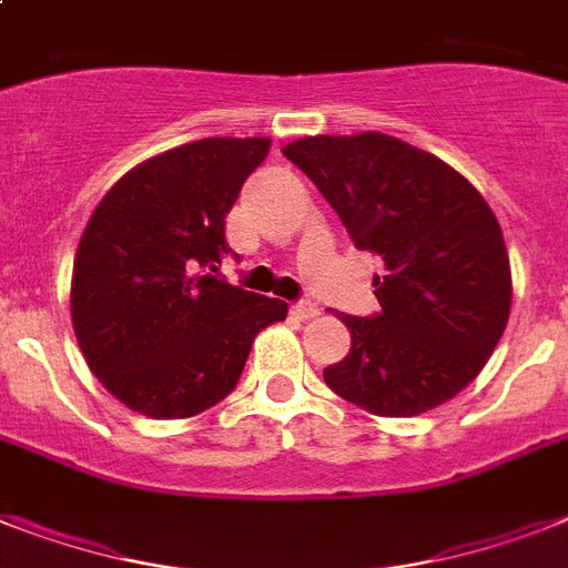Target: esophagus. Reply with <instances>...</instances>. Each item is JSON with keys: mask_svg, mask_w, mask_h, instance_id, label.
<instances>
[{"mask_svg": "<svg viewBox=\"0 0 568 568\" xmlns=\"http://www.w3.org/2000/svg\"><path fill=\"white\" fill-rule=\"evenodd\" d=\"M292 315L300 317V321H312V317H317L321 312H317L315 303H294Z\"/></svg>", "mask_w": 568, "mask_h": 568, "instance_id": "obj_1", "label": "esophagus"}]
</instances>
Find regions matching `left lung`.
Masks as SVG:
<instances>
[{"mask_svg":"<svg viewBox=\"0 0 568 568\" xmlns=\"http://www.w3.org/2000/svg\"><path fill=\"white\" fill-rule=\"evenodd\" d=\"M283 154L385 265L373 276L379 315H341L353 344L324 371L326 385L379 417H414L460 394L499 344L514 297L505 236L481 192L388 133L303 136Z\"/></svg>","mask_w":568,"mask_h":568,"instance_id":"1","label":"left lung"}]
</instances>
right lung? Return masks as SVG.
I'll list each match as a JSON object with an SVG mask.
<instances>
[{"instance_id": "obj_1", "label": "right lung", "mask_w": 568, "mask_h": 568, "mask_svg": "<svg viewBox=\"0 0 568 568\" xmlns=\"http://www.w3.org/2000/svg\"><path fill=\"white\" fill-rule=\"evenodd\" d=\"M268 136H210L163 151L99 201L72 265V326L90 371L131 412L180 419L239 385L283 300L201 268L227 256L224 219L268 156Z\"/></svg>"}]
</instances>
